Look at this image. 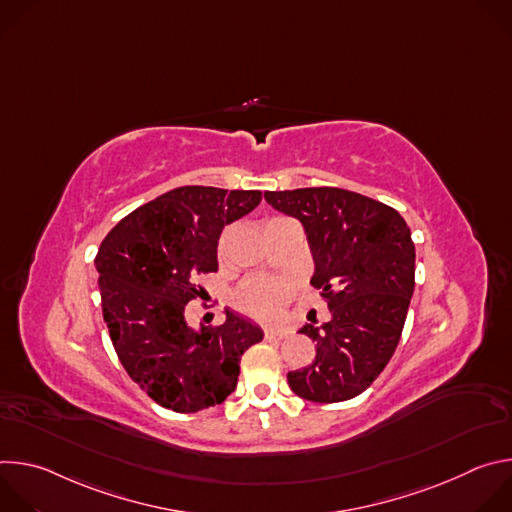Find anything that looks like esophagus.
<instances>
[{"label":"esophagus","instance_id":"esophagus-1","mask_svg":"<svg viewBox=\"0 0 512 512\" xmlns=\"http://www.w3.org/2000/svg\"><path fill=\"white\" fill-rule=\"evenodd\" d=\"M287 336H289L287 328H267L265 330V338H269V340H281V338H287Z\"/></svg>","mask_w":512,"mask_h":512}]
</instances>
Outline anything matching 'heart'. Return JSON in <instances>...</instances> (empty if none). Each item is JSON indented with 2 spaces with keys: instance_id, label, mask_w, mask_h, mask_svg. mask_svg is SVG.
<instances>
[{
  "instance_id": "1",
  "label": "heart",
  "mask_w": 512,
  "mask_h": 512,
  "mask_svg": "<svg viewBox=\"0 0 512 512\" xmlns=\"http://www.w3.org/2000/svg\"><path fill=\"white\" fill-rule=\"evenodd\" d=\"M291 289V279H249L237 289L235 302L255 318H273L289 298Z\"/></svg>"
}]
</instances>
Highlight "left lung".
I'll return each mask as SVG.
<instances>
[{
	"mask_svg": "<svg viewBox=\"0 0 512 512\" xmlns=\"http://www.w3.org/2000/svg\"><path fill=\"white\" fill-rule=\"evenodd\" d=\"M265 200L302 223L314 259L310 283L332 314L322 328H300L316 342V358L287 373V383L314 403L352 399L399 344L415 287L411 231L395 208L342 188L265 192Z\"/></svg>",
	"mask_w": 512,
	"mask_h": 512,
	"instance_id": "obj_1",
	"label": "left lung"
}]
</instances>
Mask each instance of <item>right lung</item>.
Listing matches in <instances>:
<instances>
[{
    "label": "right lung",
    "instance_id": "add662e5",
    "mask_svg": "<svg viewBox=\"0 0 512 512\" xmlns=\"http://www.w3.org/2000/svg\"><path fill=\"white\" fill-rule=\"evenodd\" d=\"M261 202L259 190L174 188L135 208L95 257L103 320L127 375L178 413L221 405L239 381L241 354L263 340L249 318L225 310V324L188 326L184 308L200 296L196 277L218 269L227 225Z\"/></svg>",
    "mask_w": 512,
    "mask_h": 512
}]
</instances>
